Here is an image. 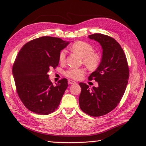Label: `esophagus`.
I'll return each instance as SVG.
<instances>
[{
    "instance_id": "obj_1",
    "label": "esophagus",
    "mask_w": 146,
    "mask_h": 146,
    "mask_svg": "<svg viewBox=\"0 0 146 146\" xmlns=\"http://www.w3.org/2000/svg\"><path fill=\"white\" fill-rule=\"evenodd\" d=\"M68 83L70 85H73V84H75L76 82L75 81H73V80H68Z\"/></svg>"
}]
</instances>
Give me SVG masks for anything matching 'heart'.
I'll return each instance as SVG.
<instances>
[{
    "mask_svg": "<svg viewBox=\"0 0 146 146\" xmlns=\"http://www.w3.org/2000/svg\"><path fill=\"white\" fill-rule=\"evenodd\" d=\"M71 49L73 52H76L83 59V63L90 69H95L98 66L100 63V56L94 52V48L88 42L83 41H77L71 46ZM66 58V51H61L59 60L61 63H63ZM85 71L83 68H70L65 71V75L70 78L78 80L84 75Z\"/></svg>",
    "mask_w": 146,
    "mask_h": 146,
    "instance_id": "1",
    "label": "heart"
}]
</instances>
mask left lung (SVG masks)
Listing matches in <instances>:
<instances>
[{
	"mask_svg": "<svg viewBox=\"0 0 146 146\" xmlns=\"http://www.w3.org/2000/svg\"><path fill=\"white\" fill-rule=\"evenodd\" d=\"M88 38L100 43L103 50L100 64L88 77L89 80L97 82L98 86L90 88L86 83H80L79 105L83 112L100 117L119 104L128 83L129 70L124 52L115 39L97 33Z\"/></svg>",
	"mask_w": 146,
	"mask_h": 146,
	"instance_id": "1",
	"label": "left lung"
}]
</instances>
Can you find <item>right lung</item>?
I'll use <instances>...</instances> for the list:
<instances>
[{
  "label": "right lung",
  "instance_id": "obj_1",
  "mask_svg": "<svg viewBox=\"0 0 146 146\" xmlns=\"http://www.w3.org/2000/svg\"><path fill=\"white\" fill-rule=\"evenodd\" d=\"M58 38L43 36L21 49L12 67L17 92L27 109L48 115L57 109L68 87L63 78L53 85L48 72L59 64L60 52L69 44Z\"/></svg>",
  "mask_w": 146,
  "mask_h": 146
}]
</instances>
